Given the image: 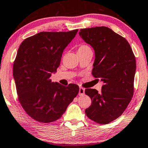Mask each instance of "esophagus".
Masks as SVG:
<instances>
[{
	"mask_svg": "<svg viewBox=\"0 0 148 148\" xmlns=\"http://www.w3.org/2000/svg\"><path fill=\"white\" fill-rule=\"evenodd\" d=\"M85 94V89L84 88L80 87L79 90V96H82Z\"/></svg>",
	"mask_w": 148,
	"mask_h": 148,
	"instance_id": "1",
	"label": "esophagus"
}]
</instances>
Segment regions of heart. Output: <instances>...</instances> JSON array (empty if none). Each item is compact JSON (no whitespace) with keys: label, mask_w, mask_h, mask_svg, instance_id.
<instances>
[{"label":"heart","mask_w":148,"mask_h":148,"mask_svg":"<svg viewBox=\"0 0 148 148\" xmlns=\"http://www.w3.org/2000/svg\"><path fill=\"white\" fill-rule=\"evenodd\" d=\"M87 47V46H86V45H82L81 47H80L79 48V49H82V48H84V47Z\"/></svg>","instance_id":"heart-1"}]
</instances>
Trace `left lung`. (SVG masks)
I'll use <instances>...</instances> for the list:
<instances>
[{"mask_svg":"<svg viewBox=\"0 0 148 148\" xmlns=\"http://www.w3.org/2000/svg\"><path fill=\"white\" fill-rule=\"evenodd\" d=\"M79 34L95 50L92 75L104 83L101 92L85 90L92 101L85 113L97 123L107 124L123 114L131 101L135 57L128 42L105 26L81 29Z\"/></svg>","mask_w":148,"mask_h":148,"instance_id":"1","label":"left lung"}]
</instances>
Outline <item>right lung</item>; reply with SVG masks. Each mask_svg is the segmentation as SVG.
<instances>
[{
    "mask_svg": "<svg viewBox=\"0 0 148 148\" xmlns=\"http://www.w3.org/2000/svg\"><path fill=\"white\" fill-rule=\"evenodd\" d=\"M77 31L41 32L19 47L13 69L18 100L26 114L38 122L49 123L62 117L79 92L76 84L65 87L50 79Z\"/></svg>",
    "mask_w": 148,
    "mask_h": 148,
    "instance_id": "1",
    "label": "right lung"
}]
</instances>
